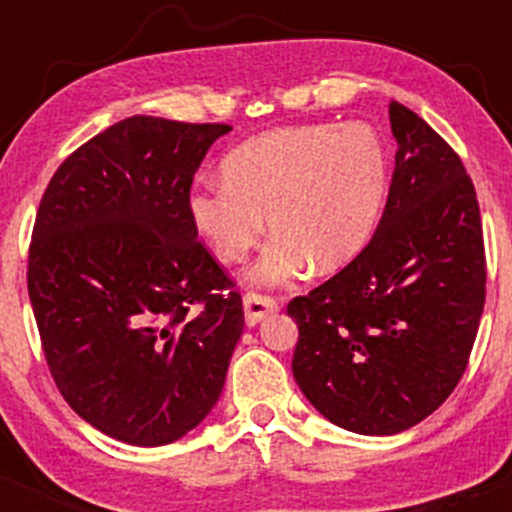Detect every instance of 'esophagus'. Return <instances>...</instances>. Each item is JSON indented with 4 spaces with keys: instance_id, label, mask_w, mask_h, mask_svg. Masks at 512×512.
Listing matches in <instances>:
<instances>
[{
    "instance_id": "1",
    "label": "esophagus",
    "mask_w": 512,
    "mask_h": 512,
    "mask_svg": "<svg viewBox=\"0 0 512 512\" xmlns=\"http://www.w3.org/2000/svg\"><path fill=\"white\" fill-rule=\"evenodd\" d=\"M243 308H245V322L252 327L257 325V322H262L267 315L276 313V310H279V301H276L274 296H267V293L248 291L243 296Z\"/></svg>"
}]
</instances>
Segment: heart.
<instances>
[{
    "label": "heart",
    "instance_id": "b5f03b06",
    "mask_svg": "<svg viewBox=\"0 0 512 512\" xmlns=\"http://www.w3.org/2000/svg\"><path fill=\"white\" fill-rule=\"evenodd\" d=\"M221 178L190 192L197 231L216 260L236 264L260 240L264 215L274 238L252 279L286 284L310 262L334 272L366 248L383 209L387 158L363 125L281 127L236 146Z\"/></svg>",
    "mask_w": 512,
    "mask_h": 512
}]
</instances>
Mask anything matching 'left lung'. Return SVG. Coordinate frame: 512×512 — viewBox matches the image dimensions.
Masks as SVG:
<instances>
[{
  "mask_svg": "<svg viewBox=\"0 0 512 512\" xmlns=\"http://www.w3.org/2000/svg\"><path fill=\"white\" fill-rule=\"evenodd\" d=\"M387 204L370 243L289 303L293 378L332 424L392 436L433 414L460 383L486 301L484 231L460 156L407 105Z\"/></svg>",
  "mask_w": 512,
  "mask_h": 512,
  "instance_id": "obj_1",
  "label": "left lung"
}]
</instances>
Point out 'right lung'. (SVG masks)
<instances>
[{"instance_id":"right-lung-1","label":"right lung","mask_w":512,"mask_h":512,"mask_svg":"<svg viewBox=\"0 0 512 512\" xmlns=\"http://www.w3.org/2000/svg\"><path fill=\"white\" fill-rule=\"evenodd\" d=\"M223 122L134 115L45 187L28 296L57 390L129 445H166L219 402L240 334L236 281L197 238L190 187Z\"/></svg>"}]
</instances>
